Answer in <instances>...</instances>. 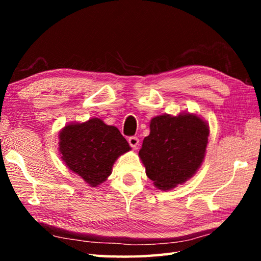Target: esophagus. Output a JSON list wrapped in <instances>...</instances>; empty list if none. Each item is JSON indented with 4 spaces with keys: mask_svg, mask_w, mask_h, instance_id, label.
<instances>
[{
    "mask_svg": "<svg viewBox=\"0 0 261 261\" xmlns=\"http://www.w3.org/2000/svg\"><path fill=\"white\" fill-rule=\"evenodd\" d=\"M127 141H129V145L132 148H137L138 145H139V139H138V137H130Z\"/></svg>",
    "mask_w": 261,
    "mask_h": 261,
    "instance_id": "34e87169",
    "label": "esophagus"
}]
</instances>
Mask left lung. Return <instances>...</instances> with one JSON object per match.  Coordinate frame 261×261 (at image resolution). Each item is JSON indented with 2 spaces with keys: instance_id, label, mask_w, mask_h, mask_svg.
Segmentation results:
<instances>
[{
  "instance_id": "obj_1",
  "label": "left lung",
  "mask_w": 261,
  "mask_h": 261,
  "mask_svg": "<svg viewBox=\"0 0 261 261\" xmlns=\"http://www.w3.org/2000/svg\"><path fill=\"white\" fill-rule=\"evenodd\" d=\"M208 125L196 114H164L150 121L139 157L159 190L168 191L196 173L206 151Z\"/></svg>"
}]
</instances>
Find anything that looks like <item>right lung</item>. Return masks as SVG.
I'll use <instances>...</instances> for the list:
<instances>
[{
  "label": "right lung",
  "mask_w": 261,
  "mask_h": 261,
  "mask_svg": "<svg viewBox=\"0 0 261 261\" xmlns=\"http://www.w3.org/2000/svg\"><path fill=\"white\" fill-rule=\"evenodd\" d=\"M130 149L118 127L96 118L70 123L59 134L63 162L92 187L107 180L115 160Z\"/></svg>",
  "instance_id": "add662e5"
}]
</instances>
